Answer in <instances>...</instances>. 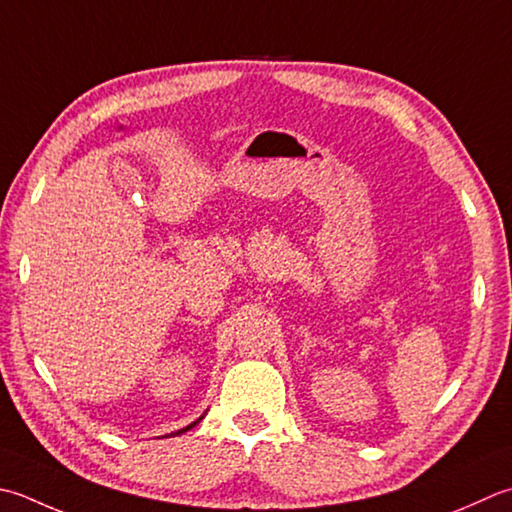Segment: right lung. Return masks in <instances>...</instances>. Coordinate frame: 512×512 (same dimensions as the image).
I'll return each mask as SVG.
<instances>
[{
	"label": "right lung",
	"instance_id": "1",
	"mask_svg": "<svg viewBox=\"0 0 512 512\" xmlns=\"http://www.w3.org/2000/svg\"><path fill=\"white\" fill-rule=\"evenodd\" d=\"M199 419H202V417H199ZM199 419H197V422H199ZM197 422H193V424H190V426H186V428H182V430H177V433L175 435H179V433H186V430H190V428H193Z\"/></svg>",
	"mask_w": 512,
	"mask_h": 512
}]
</instances>
